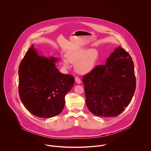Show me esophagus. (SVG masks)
Returning a JSON list of instances; mask_svg holds the SVG:
<instances>
[{"instance_id": "1", "label": "esophagus", "mask_w": 151, "mask_h": 151, "mask_svg": "<svg viewBox=\"0 0 151 151\" xmlns=\"http://www.w3.org/2000/svg\"><path fill=\"white\" fill-rule=\"evenodd\" d=\"M75 80H76V82L77 84H81V80H80V79L78 77H76Z\"/></svg>"}]
</instances>
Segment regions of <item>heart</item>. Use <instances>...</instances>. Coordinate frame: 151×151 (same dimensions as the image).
<instances>
[{
    "label": "heart",
    "mask_w": 151,
    "mask_h": 151,
    "mask_svg": "<svg viewBox=\"0 0 151 151\" xmlns=\"http://www.w3.org/2000/svg\"><path fill=\"white\" fill-rule=\"evenodd\" d=\"M66 58L67 59H62L65 68H70L69 63L75 64L76 71L79 74L85 75L94 68L99 58V53L95 49L81 47L68 52L66 54Z\"/></svg>",
    "instance_id": "1"
}]
</instances>
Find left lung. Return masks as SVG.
I'll use <instances>...</instances> for the list:
<instances>
[{"label": "left lung", "mask_w": 151, "mask_h": 151, "mask_svg": "<svg viewBox=\"0 0 151 151\" xmlns=\"http://www.w3.org/2000/svg\"><path fill=\"white\" fill-rule=\"evenodd\" d=\"M83 81L89 111L96 116H116L129 105L135 92L132 58L121 46L116 47L105 65H97Z\"/></svg>", "instance_id": "left-lung-1"}]
</instances>
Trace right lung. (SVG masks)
<instances>
[{"label":"right lung","mask_w":151,"mask_h":151,"mask_svg":"<svg viewBox=\"0 0 151 151\" xmlns=\"http://www.w3.org/2000/svg\"><path fill=\"white\" fill-rule=\"evenodd\" d=\"M59 59L40 55L32 44L19 68V92L24 107L33 115L50 118L59 114L65 95L73 88L74 78L56 68Z\"/></svg>","instance_id":"right-lung-1"}]
</instances>
